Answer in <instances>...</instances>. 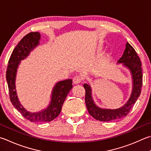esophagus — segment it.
Returning a JSON list of instances; mask_svg holds the SVG:
<instances>
[{"mask_svg":"<svg viewBox=\"0 0 151 151\" xmlns=\"http://www.w3.org/2000/svg\"><path fill=\"white\" fill-rule=\"evenodd\" d=\"M73 81L74 83H75V84H79L81 83L82 81V78L80 76H75V77L73 78Z\"/></svg>","mask_w":151,"mask_h":151,"instance_id":"1","label":"esophagus"}]
</instances>
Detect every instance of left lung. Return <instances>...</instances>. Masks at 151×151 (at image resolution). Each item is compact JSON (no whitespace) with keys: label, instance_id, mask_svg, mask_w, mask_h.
Here are the masks:
<instances>
[{"label":"left lung","instance_id":"obj_1","mask_svg":"<svg viewBox=\"0 0 151 151\" xmlns=\"http://www.w3.org/2000/svg\"><path fill=\"white\" fill-rule=\"evenodd\" d=\"M117 63H123V66L129 68L133 79V90L129 99L124 106L116 109H102L96 105L92 96V89L89 84L85 83L86 90L85 103L88 111L94 119L101 122H110L125 117L129 113L131 108L141 94L142 85V73L141 63L134 48L128 42L125 49Z\"/></svg>","mask_w":151,"mask_h":151}]
</instances>
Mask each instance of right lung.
Wrapping results in <instances>:
<instances>
[{
	"mask_svg": "<svg viewBox=\"0 0 151 151\" xmlns=\"http://www.w3.org/2000/svg\"><path fill=\"white\" fill-rule=\"evenodd\" d=\"M40 37L39 32H30L20 40L11 54L6 73L10 99L12 105L26 119L32 122L39 123L51 122L59 116L64 101L73 88L71 79L58 82L52 91L50 104L47 108L39 112L32 113L28 111L19 102L15 86L17 68L21 60L26 59L30 52L39 45Z\"/></svg>",
	"mask_w": 151,
	"mask_h": 151,
	"instance_id": "right-lung-1",
	"label": "right lung"
}]
</instances>
